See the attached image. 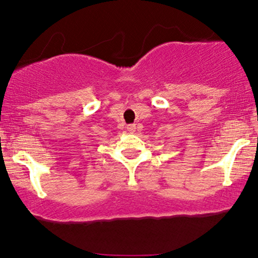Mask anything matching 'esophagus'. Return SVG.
I'll return each mask as SVG.
<instances>
[{"mask_svg":"<svg viewBox=\"0 0 258 258\" xmlns=\"http://www.w3.org/2000/svg\"><path fill=\"white\" fill-rule=\"evenodd\" d=\"M127 130H128V132L133 133L136 131V125H128V126H127Z\"/></svg>","mask_w":258,"mask_h":258,"instance_id":"1","label":"esophagus"}]
</instances>
